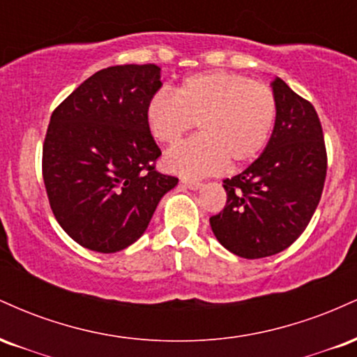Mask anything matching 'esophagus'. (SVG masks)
Wrapping results in <instances>:
<instances>
[{"label": "esophagus", "instance_id": "34e87169", "mask_svg": "<svg viewBox=\"0 0 357 357\" xmlns=\"http://www.w3.org/2000/svg\"><path fill=\"white\" fill-rule=\"evenodd\" d=\"M181 183H183L184 188H188V190H192V191L199 190V188L203 186V183L195 181V179H181Z\"/></svg>", "mask_w": 357, "mask_h": 357}]
</instances>
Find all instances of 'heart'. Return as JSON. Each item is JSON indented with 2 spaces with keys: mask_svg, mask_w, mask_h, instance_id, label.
<instances>
[{
  "mask_svg": "<svg viewBox=\"0 0 357 357\" xmlns=\"http://www.w3.org/2000/svg\"><path fill=\"white\" fill-rule=\"evenodd\" d=\"M275 117L277 102L268 85L225 70L190 75L178 92L159 90L146 105L147 127L162 144H176L198 122L202 136L173 147L165 158L167 169L188 178L255 159Z\"/></svg>",
  "mask_w": 357,
  "mask_h": 357,
  "instance_id": "1",
  "label": "heart"
}]
</instances>
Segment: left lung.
Returning a JSON list of instances; mask_svg holds the SVG:
<instances>
[{
  "mask_svg": "<svg viewBox=\"0 0 357 357\" xmlns=\"http://www.w3.org/2000/svg\"><path fill=\"white\" fill-rule=\"evenodd\" d=\"M273 132L243 173L225 179L227 204L210 225L216 240L241 258H264L289 248L312 218L327 171L322 126L309 100L282 79Z\"/></svg>",
  "mask_w": 357,
  "mask_h": 357,
  "instance_id": "8db88e82",
  "label": "left lung"
}]
</instances>
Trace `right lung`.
Masks as SVG:
<instances>
[{
  "label": "right lung",
  "mask_w": 357,
  "mask_h": 357,
  "mask_svg": "<svg viewBox=\"0 0 357 357\" xmlns=\"http://www.w3.org/2000/svg\"><path fill=\"white\" fill-rule=\"evenodd\" d=\"M161 85L158 65H116L53 110L43 181L59 225L84 248L116 253L132 245L178 184L154 169L161 149L146 122L147 102Z\"/></svg>",
  "instance_id": "add662e5"
}]
</instances>
